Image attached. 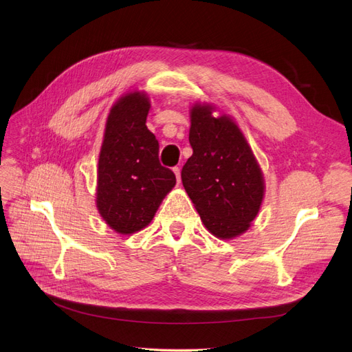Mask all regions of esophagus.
<instances>
[{
	"label": "esophagus",
	"mask_w": 352,
	"mask_h": 352,
	"mask_svg": "<svg viewBox=\"0 0 352 352\" xmlns=\"http://www.w3.org/2000/svg\"><path fill=\"white\" fill-rule=\"evenodd\" d=\"M173 171H174L175 177H177V183L179 184V183H181V174H179V168H178V166H175V168L173 169Z\"/></svg>",
	"instance_id": "1"
}]
</instances>
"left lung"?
Returning a JSON list of instances; mask_svg holds the SVG:
<instances>
[{
	"label": "left lung",
	"instance_id": "8db88e82",
	"mask_svg": "<svg viewBox=\"0 0 352 352\" xmlns=\"http://www.w3.org/2000/svg\"><path fill=\"white\" fill-rule=\"evenodd\" d=\"M209 102L190 107L192 155L181 179L213 236L229 241L251 228L265 196V179L238 123Z\"/></svg>",
	"mask_w": 352,
	"mask_h": 352
}]
</instances>
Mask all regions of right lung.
Wrapping results in <instances>:
<instances>
[{
    "label": "right lung",
    "mask_w": 352,
    "mask_h": 352,
    "mask_svg": "<svg viewBox=\"0 0 352 352\" xmlns=\"http://www.w3.org/2000/svg\"><path fill=\"white\" fill-rule=\"evenodd\" d=\"M151 98L129 91L107 116L97 165L96 206L119 235H133L155 217L175 175L158 160V140L146 127Z\"/></svg>",
    "instance_id": "obj_1"
}]
</instances>
